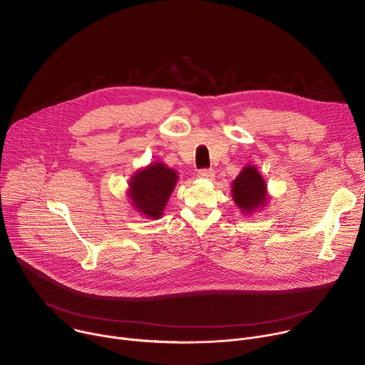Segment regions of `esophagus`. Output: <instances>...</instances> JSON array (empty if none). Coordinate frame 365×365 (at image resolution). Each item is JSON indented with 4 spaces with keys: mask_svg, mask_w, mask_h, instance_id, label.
Instances as JSON below:
<instances>
[{
    "mask_svg": "<svg viewBox=\"0 0 365 365\" xmlns=\"http://www.w3.org/2000/svg\"><path fill=\"white\" fill-rule=\"evenodd\" d=\"M199 178L212 180L215 178V173H214L212 169H202V170H199Z\"/></svg>",
    "mask_w": 365,
    "mask_h": 365,
    "instance_id": "1",
    "label": "esophagus"
}]
</instances>
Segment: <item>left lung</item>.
<instances>
[{
  "label": "left lung",
  "instance_id": "1",
  "mask_svg": "<svg viewBox=\"0 0 365 365\" xmlns=\"http://www.w3.org/2000/svg\"><path fill=\"white\" fill-rule=\"evenodd\" d=\"M232 199L242 214H252L267 203V186L255 166H245L232 182Z\"/></svg>",
  "mask_w": 365,
  "mask_h": 365
}]
</instances>
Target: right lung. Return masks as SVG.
<instances>
[{
  "label": "right lung",
  "mask_w": 365,
  "mask_h": 365,
  "mask_svg": "<svg viewBox=\"0 0 365 365\" xmlns=\"http://www.w3.org/2000/svg\"><path fill=\"white\" fill-rule=\"evenodd\" d=\"M176 183V170L158 162L135 172L128 183V196L141 215L150 220H159Z\"/></svg>",
  "instance_id": "right-lung-1"
}]
</instances>
